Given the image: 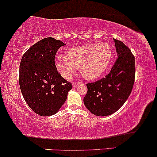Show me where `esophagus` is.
<instances>
[{
	"instance_id": "1",
	"label": "esophagus",
	"mask_w": 157,
	"mask_h": 157,
	"mask_svg": "<svg viewBox=\"0 0 157 157\" xmlns=\"http://www.w3.org/2000/svg\"><path fill=\"white\" fill-rule=\"evenodd\" d=\"M79 84H80L79 82H73V83H72V87H77V86H78Z\"/></svg>"
}]
</instances>
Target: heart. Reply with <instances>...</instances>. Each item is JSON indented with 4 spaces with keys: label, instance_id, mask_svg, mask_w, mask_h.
<instances>
[{
    "label": "heart",
    "instance_id": "1",
    "mask_svg": "<svg viewBox=\"0 0 157 157\" xmlns=\"http://www.w3.org/2000/svg\"><path fill=\"white\" fill-rule=\"evenodd\" d=\"M112 59V48L109 43H93L71 48L66 53V57L57 56L55 65L67 79L75 73L78 67L86 78L94 79L105 71Z\"/></svg>",
    "mask_w": 157,
    "mask_h": 157
}]
</instances>
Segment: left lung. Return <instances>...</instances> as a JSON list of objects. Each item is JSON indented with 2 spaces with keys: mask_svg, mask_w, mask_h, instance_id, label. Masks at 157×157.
I'll return each mask as SVG.
<instances>
[{
  "mask_svg": "<svg viewBox=\"0 0 157 157\" xmlns=\"http://www.w3.org/2000/svg\"><path fill=\"white\" fill-rule=\"evenodd\" d=\"M118 58L104 78L87 84V92L84 103L92 114L108 116L124 104L130 95L135 82V58L130 49L114 39Z\"/></svg>",
  "mask_w": 157,
  "mask_h": 157,
  "instance_id": "1",
  "label": "left lung"
}]
</instances>
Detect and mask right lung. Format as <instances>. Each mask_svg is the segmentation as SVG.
I'll return each instance as SVG.
<instances>
[{"mask_svg":"<svg viewBox=\"0 0 157 157\" xmlns=\"http://www.w3.org/2000/svg\"><path fill=\"white\" fill-rule=\"evenodd\" d=\"M65 44L47 37L33 45L23 55L19 67V85L25 102L36 114H56L67 98L72 84L55 65L57 52Z\"/></svg>","mask_w":157,"mask_h":157,"instance_id":"obj_1","label":"right lung"}]
</instances>
